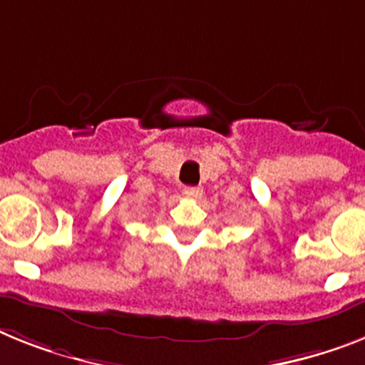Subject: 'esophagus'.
Returning a JSON list of instances; mask_svg holds the SVG:
<instances>
[{
  "mask_svg": "<svg viewBox=\"0 0 365 365\" xmlns=\"http://www.w3.org/2000/svg\"><path fill=\"white\" fill-rule=\"evenodd\" d=\"M183 195H185L187 198H195V200H197V198L202 197V189L191 187V185H189V187H183Z\"/></svg>",
  "mask_w": 365,
  "mask_h": 365,
  "instance_id": "obj_1",
  "label": "esophagus"
}]
</instances>
